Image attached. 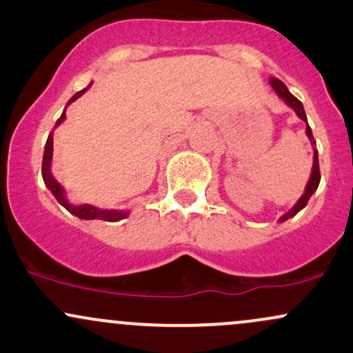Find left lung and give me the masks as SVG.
Wrapping results in <instances>:
<instances>
[{"label": "left lung", "mask_w": 353, "mask_h": 353, "mask_svg": "<svg viewBox=\"0 0 353 353\" xmlns=\"http://www.w3.org/2000/svg\"><path fill=\"white\" fill-rule=\"evenodd\" d=\"M270 85H271V87H273V90L276 92L278 97H280V99L283 100V102L286 103V105L292 107L293 110H295V114L298 115V117H300L301 120H303L305 123H307V137L310 139V142H312V147H313V168H312V174H310V179H308V183H307V188H305L303 196H301L300 199L296 201L295 206H293L292 209H290L288 212H285V214L281 216V218H280V223H283V221L290 219V218H293V216H295L296 212H300L301 209H303L305 206H307L308 199H310V197H312L313 192L316 191V188H319V184H320L319 150H316V147H315V145H316V142H315V139H313L312 129H310V125H308L307 114H305L303 105H301L300 100H298L295 95L290 94V90H288V88H286V85H285L283 82H281V80H278V79H274V77H271V79H270Z\"/></svg>", "instance_id": "obj_1"}]
</instances>
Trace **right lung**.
Here are the masks:
<instances>
[{
    "mask_svg": "<svg viewBox=\"0 0 353 353\" xmlns=\"http://www.w3.org/2000/svg\"><path fill=\"white\" fill-rule=\"evenodd\" d=\"M90 85H88L87 88H83V90L77 92V94L68 100L67 105H70L72 102H75L79 97H82L85 92L90 88ZM65 119H67V115H65V110H63V114H61L60 119L57 120L55 127L60 125ZM52 157H53V132H50L48 139H46V144H45L43 162H41V176H43L46 188L52 191V194L57 197L58 203L67 209L68 212H72L73 216H77V218H80V219H102V221H108V223H115V221L125 219L127 216H129V211H123V209H120V211L119 209H99V208L92 206V204H72L70 203V201L67 199V194H65V189L61 188L60 183H58L52 174Z\"/></svg>",
    "mask_w": 353,
    "mask_h": 353,
    "instance_id": "right-lung-1",
    "label": "right lung"
}]
</instances>
